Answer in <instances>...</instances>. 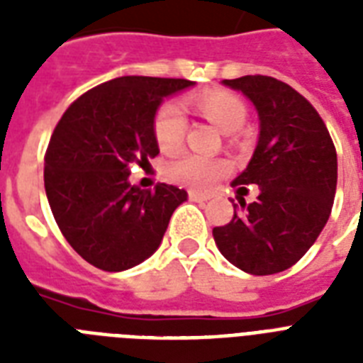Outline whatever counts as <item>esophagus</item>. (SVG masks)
Returning a JSON list of instances; mask_svg holds the SVG:
<instances>
[{
  "label": "esophagus",
  "mask_w": 363,
  "mask_h": 363,
  "mask_svg": "<svg viewBox=\"0 0 363 363\" xmlns=\"http://www.w3.org/2000/svg\"><path fill=\"white\" fill-rule=\"evenodd\" d=\"M188 198H190V201H196V203H205V201L209 199V196H207V194H199L190 190V192H188Z\"/></svg>",
  "instance_id": "obj_1"
}]
</instances>
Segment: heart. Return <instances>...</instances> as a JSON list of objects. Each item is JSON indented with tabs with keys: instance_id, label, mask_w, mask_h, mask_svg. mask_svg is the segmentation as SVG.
<instances>
[{
	"instance_id": "heart-1",
	"label": "heart",
	"mask_w": 363,
	"mask_h": 363,
	"mask_svg": "<svg viewBox=\"0 0 363 363\" xmlns=\"http://www.w3.org/2000/svg\"><path fill=\"white\" fill-rule=\"evenodd\" d=\"M188 104L201 113L224 133L238 131L247 121V105L239 96L226 90H211L188 98ZM186 135V118L175 104L162 105L154 118V139L162 152H177ZM230 173V164L222 158H203L196 154H182L165 165L167 181L190 190H211Z\"/></svg>"
}]
</instances>
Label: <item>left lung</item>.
<instances>
[{"instance_id":"8db88e82","label":"left lung","mask_w":363,"mask_h":363,"mask_svg":"<svg viewBox=\"0 0 363 363\" xmlns=\"http://www.w3.org/2000/svg\"><path fill=\"white\" fill-rule=\"evenodd\" d=\"M254 104L259 116L258 147L247 169L232 182L259 188L258 199L213 228L224 258L250 275H273L303 256L332 213L337 186V152L316 109L290 84L247 75L224 81ZM233 207L238 205L233 203Z\"/></svg>"}]
</instances>
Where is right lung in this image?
<instances>
[{
  "instance_id": "right-lung-1",
  "label": "right lung",
  "mask_w": 363,
  "mask_h": 363,
  "mask_svg": "<svg viewBox=\"0 0 363 363\" xmlns=\"http://www.w3.org/2000/svg\"><path fill=\"white\" fill-rule=\"evenodd\" d=\"M186 79L118 77L67 107L45 152V190L65 241L88 264L124 271L160 247L181 188L160 182L141 190L131 165L158 156L154 115L165 96L192 86Z\"/></svg>"
}]
</instances>
